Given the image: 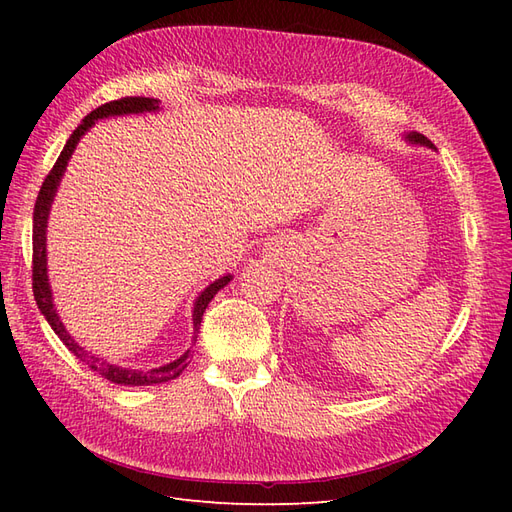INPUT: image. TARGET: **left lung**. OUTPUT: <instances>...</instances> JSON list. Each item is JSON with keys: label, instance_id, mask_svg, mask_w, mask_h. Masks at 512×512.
<instances>
[{"label": "left lung", "instance_id": "left-lung-1", "mask_svg": "<svg viewBox=\"0 0 512 512\" xmlns=\"http://www.w3.org/2000/svg\"><path fill=\"white\" fill-rule=\"evenodd\" d=\"M410 143H414V145H425V147H433L431 145V141H427V136H423V134H416V132H412V134H408L406 136Z\"/></svg>", "mask_w": 512, "mask_h": 512}]
</instances>
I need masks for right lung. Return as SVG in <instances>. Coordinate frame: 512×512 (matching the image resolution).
<instances>
[{
    "label": "right lung",
    "instance_id": "1",
    "mask_svg": "<svg viewBox=\"0 0 512 512\" xmlns=\"http://www.w3.org/2000/svg\"><path fill=\"white\" fill-rule=\"evenodd\" d=\"M160 102L153 98H143V96H134V98H121V100H113L106 102L102 106H98L96 111H91L83 121L81 126L72 132V136L68 138V143L64 147V151L59 153V158L55 162V166L51 168V173L46 175L42 188L38 192L36 198V207H34V265H32V280H34V297L38 303V309L42 312V316L46 318V322L51 324V329L57 333V337L64 342V346L76 356V359L83 361L89 369L98 371V374L106 380H111L115 384H123V386H149V384H162L168 380H175L181 371L190 365V356L192 350H185L177 361L166 363L162 367L156 369H130V367H121V365H113L108 363L106 359H100V356L87 352L85 348H81L79 344L74 342L70 337V333L66 331L64 322L59 320L57 309L53 305V292H51V284H49V275H46V220H49V211H51V203L57 192V185L64 177V170L68 166V160L72 158V153L79 145L81 136L94 126L98 119L104 117H115V115H132V113H151L158 111ZM232 280V275H224L220 280H215L213 284H209L203 292L198 294V299L194 303V342H196V333L200 329V322H203V314L207 305L211 303V299L218 294V290H222L228 282Z\"/></svg>",
    "mask_w": 512,
    "mask_h": 512
}]
</instances>
